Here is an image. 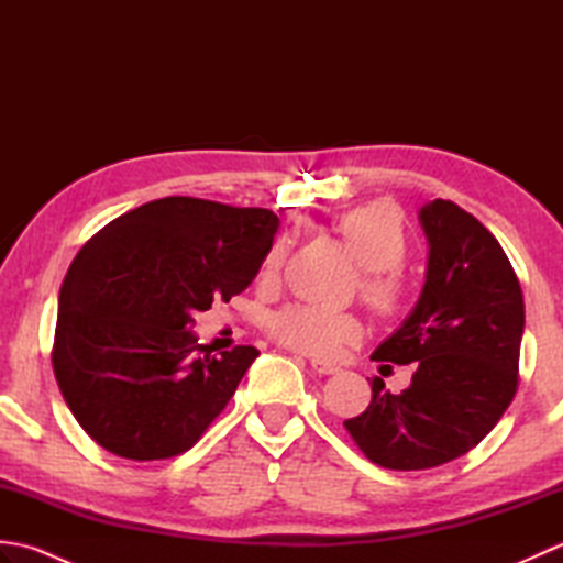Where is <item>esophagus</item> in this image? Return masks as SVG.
I'll return each instance as SVG.
<instances>
[{
	"label": "esophagus",
	"instance_id": "1",
	"mask_svg": "<svg viewBox=\"0 0 563 563\" xmlns=\"http://www.w3.org/2000/svg\"><path fill=\"white\" fill-rule=\"evenodd\" d=\"M309 365H312V369H314L317 375H336V373H339L336 365L319 361V357H312V361H309Z\"/></svg>",
	"mask_w": 563,
	"mask_h": 563
}]
</instances>
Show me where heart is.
<instances>
[{
    "instance_id": "obj_1",
    "label": "heart",
    "mask_w": 563,
    "mask_h": 563,
    "mask_svg": "<svg viewBox=\"0 0 563 563\" xmlns=\"http://www.w3.org/2000/svg\"><path fill=\"white\" fill-rule=\"evenodd\" d=\"M333 230L361 261L363 273L357 292L363 302L382 319H399L409 312L411 290L399 268L409 254L401 212L389 202H369L341 214ZM288 244L275 242L261 263V280L278 275ZM275 341L307 355L333 357L343 345L361 341L363 321L353 312H333L312 305H290L275 312L268 321Z\"/></svg>"
}]
</instances>
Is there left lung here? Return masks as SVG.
Segmentation results:
<instances>
[{
  "instance_id": "left-lung-1",
  "label": "left lung",
  "mask_w": 563,
  "mask_h": 563,
  "mask_svg": "<svg viewBox=\"0 0 563 563\" xmlns=\"http://www.w3.org/2000/svg\"><path fill=\"white\" fill-rule=\"evenodd\" d=\"M428 236L423 292L404 324L373 353L413 365L409 389L373 379V401L343 421L369 462L413 472L452 462L492 433L518 391L525 302L506 251L454 206L421 208Z\"/></svg>"
}]
</instances>
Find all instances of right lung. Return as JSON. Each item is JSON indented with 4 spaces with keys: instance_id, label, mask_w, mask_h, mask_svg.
Instances as JSON below:
<instances>
[{
    "instance_id": "1",
    "label": "right lung",
    "mask_w": 563,
    "mask_h": 563,
    "mask_svg": "<svg viewBox=\"0 0 563 563\" xmlns=\"http://www.w3.org/2000/svg\"><path fill=\"white\" fill-rule=\"evenodd\" d=\"M275 230L266 208L169 196L79 249L59 288L53 369L84 433L135 462L196 445L258 351L206 353L190 314L244 292Z\"/></svg>"
}]
</instances>
